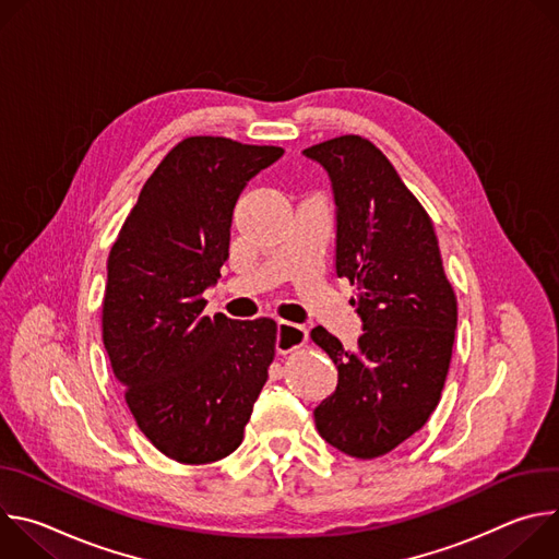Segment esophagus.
<instances>
[{
	"instance_id": "34e87169",
	"label": "esophagus",
	"mask_w": 559,
	"mask_h": 559,
	"mask_svg": "<svg viewBox=\"0 0 559 559\" xmlns=\"http://www.w3.org/2000/svg\"><path fill=\"white\" fill-rule=\"evenodd\" d=\"M307 343V330L302 325L289 323V321H278L276 328V352L278 354H289Z\"/></svg>"
}]
</instances>
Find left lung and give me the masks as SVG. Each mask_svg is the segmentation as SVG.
I'll return each mask as SVG.
<instances>
[{
  "instance_id": "1",
  "label": "left lung",
  "mask_w": 559,
  "mask_h": 559,
  "mask_svg": "<svg viewBox=\"0 0 559 559\" xmlns=\"http://www.w3.org/2000/svg\"><path fill=\"white\" fill-rule=\"evenodd\" d=\"M302 154L330 175L336 274L356 285L352 305L365 332L349 352L325 328L311 330L338 369L313 420L332 447L371 460L423 429L438 407L457 300L429 214L371 141L345 134Z\"/></svg>"
}]
</instances>
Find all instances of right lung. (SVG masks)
I'll use <instances>...</instances> for the list:
<instances>
[{"label": "right lung", "instance_id": "add662e5", "mask_svg": "<svg viewBox=\"0 0 559 559\" xmlns=\"http://www.w3.org/2000/svg\"><path fill=\"white\" fill-rule=\"evenodd\" d=\"M276 145L188 136L145 181L108 257L104 345L126 403L164 455L207 464L243 442L274 360L272 318L203 316L229 257L234 205Z\"/></svg>", "mask_w": 559, "mask_h": 559}]
</instances>
